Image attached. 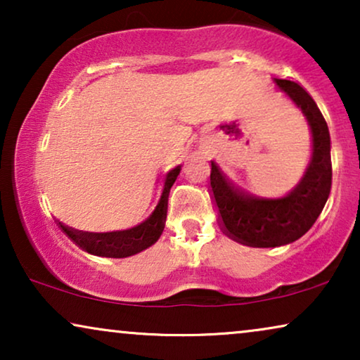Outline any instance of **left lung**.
I'll return each mask as SVG.
<instances>
[{"mask_svg":"<svg viewBox=\"0 0 360 360\" xmlns=\"http://www.w3.org/2000/svg\"><path fill=\"white\" fill-rule=\"evenodd\" d=\"M274 82L302 110L311 131V159L298 185L278 198H264L234 185L211 160L210 184L221 229L249 248L295 243L316 223L331 191V137L321 111L298 83Z\"/></svg>","mask_w":360,"mask_h":360,"instance_id":"left-lung-1","label":"left lung"}]
</instances>
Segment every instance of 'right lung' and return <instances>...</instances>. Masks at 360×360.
Listing matches in <instances>:
<instances>
[{
	"mask_svg": "<svg viewBox=\"0 0 360 360\" xmlns=\"http://www.w3.org/2000/svg\"><path fill=\"white\" fill-rule=\"evenodd\" d=\"M180 170L181 165H176L175 169L167 172L164 179V188H162L159 203H157L155 210L152 211L149 218L134 226V228L111 231V233H90V231L73 229L58 219H56V223L73 244L91 255L124 259L139 254L147 248H150L152 244H155L160 238L162 231H164L169 193L172 185L175 184L176 176L180 174Z\"/></svg>",
	"mask_w": 360,
	"mask_h": 360,
	"instance_id": "obj_1",
	"label": "right lung"
}]
</instances>
